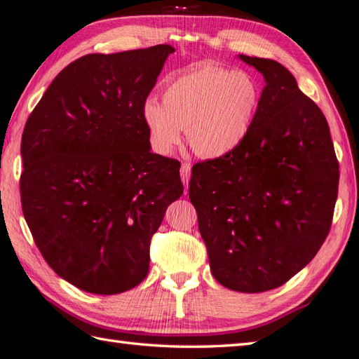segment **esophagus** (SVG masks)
<instances>
[{
  "mask_svg": "<svg viewBox=\"0 0 359 359\" xmlns=\"http://www.w3.org/2000/svg\"><path fill=\"white\" fill-rule=\"evenodd\" d=\"M180 177H182V182H184L185 191H187L189 177H191V163H188V161H184V163H182V168H180Z\"/></svg>",
  "mask_w": 359,
  "mask_h": 359,
  "instance_id": "esophagus-1",
  "label": "esophagus"
}]
</instances>
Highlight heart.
Wrapping results in <instances>:
<instances>
[{
	"label": "heart",
	"mask_w": 359,
	"mask_h": 359,
	"mask_svg": "<svg viewBox=\"0 0 359 359\" xmlns=\"http://www.w3.org/2000/svg\"><path fill=\"white\" fill-rule=\"evenodd\" d=\"M262 90L244 72L202 65L174 77L161 91V104L149 97L142 109L154 149L170 154L187 130L199 157L219 158L236 151L254 128Z\"/></svg>",
	"instance_id": "heart-1"
}]
</instances>
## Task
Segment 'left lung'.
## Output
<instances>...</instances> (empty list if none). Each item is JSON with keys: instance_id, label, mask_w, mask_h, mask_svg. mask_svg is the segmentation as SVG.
<instances>
[{"instance_id": "left-lung-1", "label": "left lung", "mask_w": 359, "mask_h": 359, "mask_svg": "<svg viewBox=\"0 0 359 359\" xmlns=\"http://www.w3.org/2000/svg\"><path fill=\"white\" fill-rule=\"evenodd\" d=\"M240 59L266 82L254 128L229 156L196 163L188 191L213 277L229 290L263 292L285 285L324 244L339 163L324 114L296 77L276 60Z\"/></svg>"}]
</instances>
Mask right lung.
<instances>
[{
  "label": "right lung",
  "instance_id": "add662e5",
  "mask_svg": "<svg viewBox=\"0 0 359 359\" xmlns=\"http://www.w3.org/2000/svg\"><path fill=\"white\" fill-rule=\"evenodd\" d=\"M170 45L87 54L35 105L21 137V208L55 273L119 294L149 271L151 238L184 193L180 163L151 152L142 109Z\"/></svg>",
  "mask_w": 359,
  "mask_h": 359
}]
</instances>
